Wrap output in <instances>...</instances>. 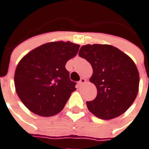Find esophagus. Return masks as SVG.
I'll return each instance as SVG.
<instances>
[{"instance_id":"obj_1","label":"esophagus","mask_w":149,"mask_h":149,"mask_svg":"<svg viewBox=\"0 0 149 149\" xmlns=\"http://www.w3.org/2000/svg\"><path fill=\"white\" fill-rule=\"evenodd\" d=\"M86 82V79H84V78H81V79H80V80L78 82V84H79V86H81V85H83V84H85Z\"/></svg>"}]
</instances>
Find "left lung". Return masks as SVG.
<instances>
[{"instance_id": "obj_1", "label": "left lung", "mask_w": 149, "mask_h": 149, "mask_svg": "<svg viewBox=\"0 0 149 149\" xmlns=\"http://www.w3.org/2000/svg\"><path fill=\"white\" fill-rule=\"evenodd\" d=\"M79 56L91 63L93 75L90 81L97 90L95 99L86 101L89 111L104 120L125 113L139 92V73L134 61L111 45H83Z\"/></svg>"}]
</instances>
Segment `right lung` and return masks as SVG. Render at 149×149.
<instances>
[{
  "label": "right lung",
  "instance_id": "1",
  "mask_svg": "<svg viewBox=\"0 0 149 149\" xmlns=\"http://www.w3.org/2000/svg\"><path fill=\"white\" fill-rule=\"evenodd\" d=\"M79 45L52 42L31 50L20 60L15 73L16 93L29 111L42 117L59 113L77 89L65 65Z\"/></svg>",
  "mask_w": 149,
  "mask_h": 149
}]
</instances>
